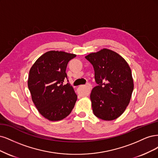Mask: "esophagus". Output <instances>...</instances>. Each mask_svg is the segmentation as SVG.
I'll use <instances>...</instances> for the list:
<instances>
[{
    "label": "esophagus",
    "instance_id": "34e87169",
    "mask_svg": "<svg viewBox=\"0 0 158 158\" xmlns=\"http://www.w3.org/2000/svg\"><path fill=\"white\" fill-rule=\"evenodd\" d=\"M85 88L86 89V94L89 95V94H90V90H91V89H92V86H91V85H90V84L88 83L87 85L85 86Z\"/></svg>",
    "mask_w": 158,
    "mask_h": 158
}]
</instances>
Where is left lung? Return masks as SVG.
I'll use <instances>...</instances> for the list:
<instances>
[{"mask_svg": "<svg viewBox=\"0 0 158 158\" xmlns=\"http://www.w3.org/2000/svg\"><path fill=\"white\" fill-rule=\"evenodd\" d=\"M85 58L93 66L98 84L90 96L93 113L102 120H114L124 112L133 93L129 65L121 56L107 48L90 53Z\"/></svg>", "mask_w": 158, "mask_h": 158, "instance_id": "obj_1", "label": "left lung"}]
</instances>
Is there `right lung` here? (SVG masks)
Instances as JSON below:
<instances>
[{"label":"right lung","mask_w":158,"mask_h":158,"mask_svg":"<svg viewBox=\"0 0 158 158\" xmlns=\"http://www.w3.org/2000/svg\"><path fill=\"white\" fill-rule=\"evenodd\" d=\"M75 57L74 54L51 50L40 56L29 70L27 84L32 100L39 112L49 121L66 118L77 101L72 86L63 85L68 64Z\"/></svg>","instance_id":"add662e5"}]
</instances>
